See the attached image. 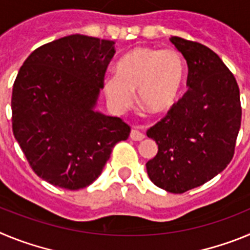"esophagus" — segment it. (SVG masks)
<instances>
[{
	"label": "esophagus",
	"instance_id": "34e87169",
	"mask_svg": "<svg viewBox=\"0 0 250 250\" xmlns=\"http://www.w3.org/2000/svg\"><path fill=\"white\" fill-rule=\"evenodd\" d=\"M130 139L134 141H141V140H144L145 135L143 134V132H140V131H138V130L134 129L130 131Z\"/></svg>",
	"mask_w": 250,
	"mask_h": 250
}]
</instances>
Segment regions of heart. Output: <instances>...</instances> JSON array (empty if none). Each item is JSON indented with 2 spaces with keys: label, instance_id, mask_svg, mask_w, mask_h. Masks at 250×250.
Returning <instances> with one entry per match:
<instances>
[{
  "label": "heart",
  "instance_id": "1",
  "mask_svg": "<svg viewBox=\"0 0 250 250\" xmlns=\"http://www.w3.org/2000/svg\"><path fill=\"white\" fill-rule=\"evenodd\" d=\"M185 79V62L174 48L139 46L119 60L116 75L104 79L106 100L116 111L132 104L138 91L143 110L154 116L173 109L182 94Z\"/></svg>",
  "mask_w": 250,
  "mask_h": 250
}]
</instances>
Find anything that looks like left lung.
I'll use <instances>...</instances> for the list:
<instances>
[{
  "instance_id": "8db88e82",
  "label": "left lung",
  "mask_w": 250,
  "mask_h": 250,
  "mask_svg": "<svg viewBox=\"0 0 250 250\" xmlns=\"http://www.w3.org/2000/svg\"><path fill=\"white\" fill-rule=\"evenodd\" d=\"M188 63V90L146 131L158 154L146 163L156 187L182 194L222 173L230 163L242 121L239 87L220 57L202 43L173 36Z\"/></svg>"
}]
</instances>
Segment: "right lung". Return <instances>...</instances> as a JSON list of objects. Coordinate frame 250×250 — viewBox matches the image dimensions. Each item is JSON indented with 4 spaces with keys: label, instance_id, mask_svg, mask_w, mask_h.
Listing matches in <instances>:
<instances>
[{
    "label": "right lung",
    "instance_id": "add662e5",
    "mask_svg": "<svg viewBox=\"0 0 250 250\" xmlns=\"http://www.w3.org/2000/svg\"><path fill=\"white\" fill-rule=\"evenodd\" d=\"M114 45L70 35L36 48L17 74L13 135L35 173L55 187H89L115 144L129 138L127 124L96 110Z\"/></svg>",
    "mask_w": 250,
    "mask_h": 250
}]
</instances>
